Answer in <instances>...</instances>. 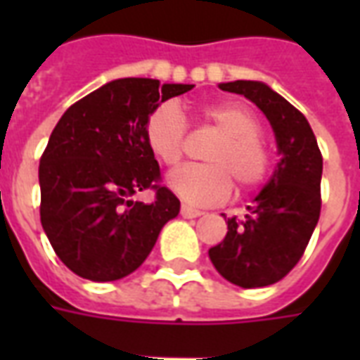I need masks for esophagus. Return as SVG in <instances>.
I'll return each instance as SVG.
<instances>
[{
	"label": "esophagus",
	"mask_w": 360,
	"mask_h": 360,
	"mask_svg": "<svg viewBox=\"0 0 360 360\" xmlns=\"http://www.w3.org/2000/svg\"><path fill=\"white\" fill-rule=\"evenodd\" d=\"M204 212L202 210H196L193 206H187V204H183L181 206V216L183 218H198V216H202Z\"/></svg>",
	"instance_id": "1"
}]
</instances>
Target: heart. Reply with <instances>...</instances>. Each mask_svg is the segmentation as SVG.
Returning <instances> with one entry per match:
<instances>
[{"label":"heart","instance_id":"obj_1","mask_svg":"<svg viewBox=\"0 0 360 360\" xmlns=\"http://www.w3.org/2000/svg\"><path fill=\"white\" fill-rule=\"evenodd\" d=\"M200 117L221 133L206 150L210 164L183 165L169 173L167 187L185 202L210 206L231 195L233 181L241 188L260 185L270 167V150L255 113L237 102H218L200 108ZM185 139L187 121L177 103L164 102L150 111L144 141L156 160L164 165L179 164Z\"/></svg>","mask_w":360,"mask_h":360}]
</instances>
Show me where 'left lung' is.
<instances>
[{
  "label": "left lung",
  "instance_id": "1",
  "mask_svg": "<svg viewBox=\"0 0 360 360\" xmlns=\"http://www.w3.org/2000/svg\"><path fill=\"white\" fill-rule=\"evenodd\" d=\"M219 89L243 94L264 111L281 158L245 219L227 218L226 239L208 255L227 281L245 289L266 287L293 270L316 227L322 154L307 117L268 84L235 81Z\"/></svg>",
  "mask_w": 360,
  "mask_h": 360
}]
</instances>
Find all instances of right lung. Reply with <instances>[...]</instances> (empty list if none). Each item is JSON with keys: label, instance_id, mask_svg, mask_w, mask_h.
Returning a JSON list of instances; mask_svg holds the SVG:
<instances>
[{"label": "right lung", "instance_id": "obj_1", "mask_svg": "<svg viewBox=\"0 0 360 360\" xmlns=\"http://www.w3.org/2000/svg\"><path fill=\"white\" fill-rule=\"evenodd\" d=\"M193 84L117 79L75 102L40 158V221L59 260L77 276L115 281L154 249L179 198L160 185V165L144 141L150 111ZM152 188L154 203L130 196Z\"/></svg>", "mask_w": 360, "mask_h": 360}]
</instances>
